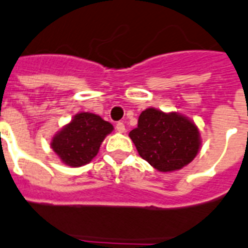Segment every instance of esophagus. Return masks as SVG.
<instances>
[{
  "label": "esophagus",
  "mask_w": 248,
  "mask_h": 248,
  "mask_svg": "<svg viewBox=\"0 0 248 248\" xmlns=\"http://www.w3.org/2000/svg\"><path fill=\"white\" fill-rule=\"evenodd\" d=\"M116 131L120 132V133H124V132L126 131L124 122H117V124H116Z\"/></svg>",
  "instance_id": "34e87169"
}]
</instances>
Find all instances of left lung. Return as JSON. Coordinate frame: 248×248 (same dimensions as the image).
<instances>
[{
    "label": "left lung",
    "instance_id": "obj_1",
    "mask_svg": "<svg viewBox=\"0 0 248 248\" xmlns=\"http://www.w3.org/2000/svg\"><path fill=\"white\" fill-rule=\"evenodd\" d=\"M138 154L161 172L180 170L200 152L197 126L177 112H163L154 108L140 115L138 127L129 132Z\"/></svg>",
    "mask_w": 248,
    "mask_h": 248
}]
</instances>
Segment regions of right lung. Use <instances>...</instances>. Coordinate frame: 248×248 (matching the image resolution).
I'll use <instances>...</instances> for the list:
<instances>
[{
    "label": "right lung",
    "mask_w": 248,
    "mask_h": 248,
    "mask_svg": "<svg viewBox=\"0 0 248 248\" xmlns=\"http://www.w3.org/2000/svg\"><path fill=\"white\" fill-rule=\"evenodd\" d=\"M112 129L110 122L95 113L79 112L54 136L51 148L62 163L79 168L98 154L101 142Z\"/></svg>",
    "instance_id": "1"
}]
</instances>
